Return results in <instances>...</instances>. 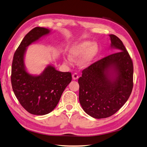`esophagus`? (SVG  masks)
I'll use <instances>...</instances> for the list:
<instances>
[{
	"instance_id": "obj_1",
	"label": "esophagus",
	"mask_w": 147,
	"mask_h": 147,
	"mask_svg": "<svg viewBox=\"0 0 147 147\" xmlns=\"http://www.w3.org/2000/svg\"><path fill=\"white\" fill-rule=\"evenodd\" d=\"M72 77H73V80H76L79 78V76L77 73H74L73 75H72Z\"/></svg>"
}]
</instances>
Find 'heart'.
I'll return each mask as SVG.
<instances>
[{
  "instance_id": "1",
  "label": "heart",
  "mask_w": 147,
  "mask_h": 147,
  "mask_svg": "<svg viewBox=\"0 0 147 147\" xmlns=\"http://www.w3.org/2000/svg\"><path fill=\"white\" fill-rule=\"evenodd\" d=\"M99 52V47L96 43L85 40L75 43L68 50V56L72 60L80 58L78 61L79 66L86 68L93 62Z\"/></svg>"
}]
</instances>
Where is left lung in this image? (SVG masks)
<instances>
[{"label": "left lung", "mask_w": 147, "mask_h": 147, "mask_svg": "<svg viewBox=\"0 0 147 147\" xmlns=\"http://www.w3.org/2000/svg\"><path fill=\"white\" fill-rule=\"evenodd\" d=\"M111 48L119 52L91 65L79 78L80 104L96 119L108 117L125 104L133 86V64L121 40L109 35Z\"/></svg>", "instance_id": "1"}]
</instances>
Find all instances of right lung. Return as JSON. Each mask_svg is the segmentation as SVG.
<instances>
[{
	"label": "right lung",
	"mask_w": 147,
	"mask_h": 147,
	"mask_svg": "<svg viewBox=\"0 0 147 147\" xmlns=\"http://www.w3.org/2000/svg\"><path fill=\"white\" fill-rule=\"evenodd\" d=\"M50 32V30L42 27L31 30L24 37L13 57L12 88L21 105L32 115H45L51 112L72 80L71 73L59 71L51 65H48L39 75L27 72L24 62L26 48Z\"/></svg>",
	"instance_id": "add662e5"
}]
</instances>
